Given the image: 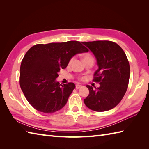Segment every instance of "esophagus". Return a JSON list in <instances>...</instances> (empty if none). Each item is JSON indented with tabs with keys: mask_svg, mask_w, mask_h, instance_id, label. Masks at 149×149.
Instances as JSON below:
<instances>
[{
	"mask_svg": "<svg viewBox=\"0 0 149 149\" xmlns=\"http://www.w3.org/2000/svg\"><path fill=\"white\" fill-rule=\"evenodd\" d=\"M82 86V85H80V84H76L75 85V88H76V89H79V88H81Z\"/></svg>",
	"mask_w": 149,
	"mask_h": 149,
	"instance_id": "34e87169",
	"label": "esophagus"
}]
</instances>
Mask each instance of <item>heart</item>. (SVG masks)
<instances>
[{
	"label": "heart",
	"mask_w": 149,
	"mask_h": 149,
	"mask_svg": "<svg viewBox=\"0 0 149 149\" xmlns=\"http://www.w3.org/2000/svg\"><path fill=\"white\" fill-rule=\"evenodd\" d=\"M86 57H91V56L89 55V54H87V55L85 56L84 58H86ZM74 57H73V58H72L70 59V61H69L70 64H71V63H72L73 61H74Z\"/></svg>",
	"instance_id": "obj_1"
}]
</instances>
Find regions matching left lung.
<instances>
[{"mask_svg":"<svg viewBox=\"0 0 149 149\" xmlns=\"http://www.w3.org/2000/svg\"><path fill=\"white\" fill-rule=\"evenodd\" d=\"M93 52L99 66L93 81L99 88L87 85L89 95L84 99L88 108L102 112L116 107L128 88L130 66L125 53L118 44L111 41L82 42Z\"/></svg>","mask_w":149,"mask_h":149,"instance_id":"obj_1","label":"left lung"}]
</instances>
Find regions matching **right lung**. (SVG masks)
I'll list each match as a JSON object with an SVG mask.
<instances>
[{
    "instance_id": "1",
    "label": "right lung",
    "mask_w": 149,
    "mask_h": 149,
    "mask_svg": "<svg viewBox=\"0 0 149 149\" xmlns=\"http://www.w3.org/2000/svg\"><path fill=\"white\" fill-rule=\"evenodd\" d=\"M86 52L88 49L77 41L37 44L28 50L21 63L20 85L34 109L52 113L65 106L75 85L59 84L58 72L74 55Z\"/></svg>"
}]
</instances>
